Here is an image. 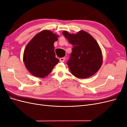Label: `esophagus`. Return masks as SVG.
I'll return each instance as SVG.
<instances>
[{"instance_id":"esophagus-1","label":"esophagus","mask_w":127,"mask_h":127,"mask_svg":"<svg viewBox=\"0 0 127 127\" xmlns=\"http://www.w3.org/2000/svg\"><path fill=\"white\" fill-rule=\"evenodd\" d=\"M64 61H65L64 58H61L60 59V61L61 63H64Z\"/></svg>"}]
</instances>
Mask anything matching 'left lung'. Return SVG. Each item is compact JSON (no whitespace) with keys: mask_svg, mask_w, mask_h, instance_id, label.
Segmentation results:
<instances>
[{"mask_svg":"<svg viewBox=\"0 0 127 127\" xmlns=\"http://www.w3.org/2000/svg\"><path fill=\"white\" fill-rule=\"evenodd\" d=\"M63 34L73 45L67 64L71 74L79 78H87L101 68L103 58L97 42L89 33L80 31L76 34L64 31Z\"/></svg>","mask_w":127,"mask_h":127,"instance_id":"1","label":"left lung"}]
</instances>
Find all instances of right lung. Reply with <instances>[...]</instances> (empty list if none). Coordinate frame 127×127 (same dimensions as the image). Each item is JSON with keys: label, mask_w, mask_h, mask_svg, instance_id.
I'll use <instances>...</instances> for the list:
<instances>
[{"label": "right lung", "mask_w": 127, "mask_h": 127, "mask_svg": "<svg viewBox=\"0 0 127 127\" xmlns=\"http://www.w3.org/2000/svg\"><path fill=\"white\" fill-rule=\"evenodd\" d=\"M58 37L51 31L44 30L37 34L26 45L23 61L27 69L33 76L45 77L59 62L56 58L53 45Z\"/></svg>", "instance_id": "add662e5"}]
</instances>
